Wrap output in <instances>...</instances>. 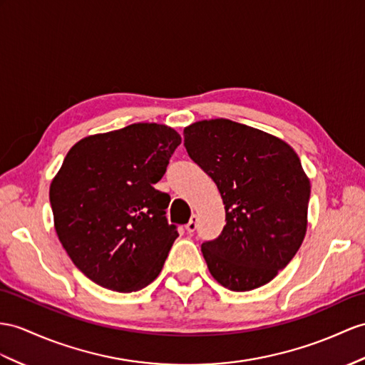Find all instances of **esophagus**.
I'll use <instances>...</instances> for the list:
<instances>
[{"label": "esophagus", "mask_w": 365, "mask_h": 365, "mask_svg": "<svg viewBox=\"0 0 365 365\" xmlns=\"http://www.w3.org/2000/svg\"><path fill=\"white\" fill-rule=\"evenodd\" d=\"M197 223H198V217L195 215V213H192L189 223L185 225V229H187V232H195V229H197Z\"/></svg>", "instance_id": "1"}]
</instances>
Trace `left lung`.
<instances>
[{
  "label": "left lung",
  "instance_id": "left-lung-1",
  "mask_svg": "<svg viewBox=\"0 0 365 365\" xmlns=\"http://www.w3.org/2000/svg\"><path fill=\"white\" fill-rule=\"evenodd\" d=\"M189 156L223 198L226 226L201 245L207 268L230 291L271 282L292 260L307 234L311 185L285 140L229 119L184 128Z\"/></svg>",
  "mask_w": 365,
  "mask_h": 365
}]
</instances>
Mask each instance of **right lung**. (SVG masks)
Returning <instances> with one entry per match:
<instances>
[{"mask_svg": "<svg viewBox=\"0 0 365 365\" xmlns=\"http://www.w3.org/2000/svg\"><path fill=\"white\" fill-rule=\"evenodd\" d=\"M181 136L161 123L131 125L78 140L51 182L60 243L88 279L106 289L145 288L178 237L168 225L164 176Z\"/></svg>", "mask_w": 365, "mask_h": 365, "instance_id": "right-lung-1", "label": "right lung"}]
</instances>
